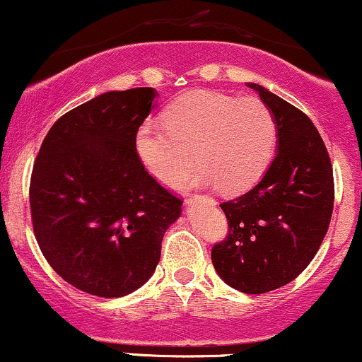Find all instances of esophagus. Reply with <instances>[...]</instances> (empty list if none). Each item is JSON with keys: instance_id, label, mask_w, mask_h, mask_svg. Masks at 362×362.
Wrapping results in <instances>:
<instances>
[{"instance_id": "obj_1", "label": "esophagus", "mask_w": 362, "mask_h": 362, "mask_svg": "<svg viewBox=\"0 0 362 362\" xmlns=\"http://www.w3.org/2000/svg\"><path fill=\"white\" fill-rule=\"evenodd\" d=\"M192 199H197V195H190V197L187 199L185 202H192ZM202 199H204L206 202H209V204H214V201H213V199H211V197H202Z\"/></svg>"}]
</instances>
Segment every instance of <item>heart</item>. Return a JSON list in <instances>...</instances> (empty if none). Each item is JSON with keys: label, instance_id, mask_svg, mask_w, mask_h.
I'll list each match as a JSON object with an SVG mask.
<instances>
[{"label": "heart", "instance_id": "b5f03b06", "mask_svg": "<svg viewBox=\"0 0 362 362\" xmlns=\"http://www.w3.org/2000/svg\"><path fill=\"white\" fill-rule=\"evenodd\" d=\"M277 144V122L259 98H236L195 90L165 112V124H141L134 148L143 167L165 185H175L201 167L185 185H216L242 194L264 177ZM196 160H193V153Z\"/></svg>", "mask_w": 362, "mask_h": 362}]
</instances>
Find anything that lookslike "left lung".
<instances>
[{
  "mask_svg": "<svg viewBox=\"0 0 362 362\" xmlns=\"http://www.w3.org/2000/svg\"><path fill=\"white\" fill-rule=\"evenodd\" d=\"M247 86L276 117L277 155L252 190L219 204L230 230L211 259L228 286L262 294L296 279L317 255L334 209V172L308 115L257 83Z\"/></svg>",
  "mask_w": 362,
  "mask_h": 362,
  "instance_id": "obj_1",
  "label": "left lung"
}]
</instances>
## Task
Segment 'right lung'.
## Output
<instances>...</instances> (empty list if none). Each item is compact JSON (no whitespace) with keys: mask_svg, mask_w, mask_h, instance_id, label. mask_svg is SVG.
<instances>
[{"mask_svg":"<svg viewBox=\"0 0 362 362\" xmlns=\"http://www.w3.org/2000/svg\"><path fill=\"white\" fill-rule=\"evenodd\" d=\"M156 91H109L66 112L47 132L30 178L34 235L66 282L100 298L132 293L155 272L182 201L141 163L138 131Z\"/></svg>","mask_w":362,"mask_h":362,"instance_id":"1","label":"right lung"}]
</instances>
